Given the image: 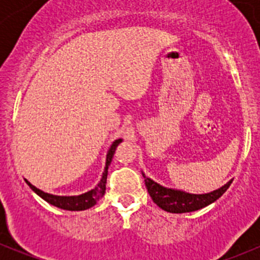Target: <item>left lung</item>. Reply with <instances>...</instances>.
Masks as SVG:
<instances>
[{
  "label": "left lung",
  "mask_w": 260,
  "mask_h": 260,
  "mask_svg": "<svg viewBox=\"0 0 260 260\" xmlns=\"http://www.w3.org/2000/svg\"><path fill=\"white\" fill-rule=\"evenodd\" d=\"M142 175L143 179H145L146 187L153 203L157 204L162 210L174 212V214L196 211L199 209L205 208V206L210 205L211 203L216 201L229 188V186L232 185V181H229L226 185L212 191V192L195 195V193H187L183 192V191L166 188L164 186L158 185L157 182H154V181H152L151 179H148V177H146L143 172Z\"/></svg>",
  "instance_id": "left-lung-1"
}]
</instances>
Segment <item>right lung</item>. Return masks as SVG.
I'll list each match as a JSON object with an SVG mask.
<instances>
[{"mask_svg": "<svg viewBox=\"0 0 260 260\" xmlns=\"http://www.w3.org/2000/svg\"><path fill=\"white\" fill-rule=\"evenodd\" d=\"M122 140H115L113 143H112L111 148H109L108 154H107V162H106V167H104V172L103 176H102L101 181H99L98 185L93 188V190L88 191V192L83 193V195L79 196H55V195H50V193L44 192V191L39 190L36 188L35 186L31 185L28 181L27 185L38 193L40 198H43L44 200L48 201L49 204L51 205L56 206V208L64 209V210H70V211H80V210H86V209L91 208L96 204V201L104 195L106 192V183H107V175H108V167L111 165L112 158H113V154L115 152V148L117 146L119 145V142Z\"/></svg>", "mask_w": 260, "mask_h": 260, "instance_id": "1", "label": "right lung"}]
</instances>
